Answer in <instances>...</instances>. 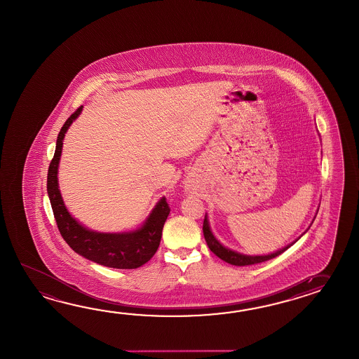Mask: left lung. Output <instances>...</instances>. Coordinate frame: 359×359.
<instances>
[{
    "label": "left lung",
    "mask_w": 359,
    "mask_h": 359,
    "mask_svg": "<svg viewBox=\"0 0 359 359\" xmlns=\"http://www.w3.org/2000/svg\"><path fill=\"white\" fill-rule=\"evenodd\" d=\"M202 229H203V236H205V239H206V243H208V248H210V250H211V251H212L217 257H220L222 260H224V262L231 264V265H237V266H245V265H252V264L268 262V260H271L273 257L280 255L282 252H285V251H286L287 248L294 245V243H292V245H290V246H287V248H282V250H279V251L274 252V254H271V255H242V254H238V252L231 251L229 248H224L222 243H219V241L212 236V233L210 231V225H208V217H206V215H205L203 228H202Z\"/></svg>",
    "instance_id": "obj_1"
}]
</instances>
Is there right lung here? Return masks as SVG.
Listing matches in <instances>:
<instances>
[{
  "instance_id": "add662e5",
  "label": "right lung",
  "mask_w": 359,
  "mask_h": 359,
  "mask_svg": "<svg viewBox=\"0 0 359 359\" xmlns=\"http://www.w3.org/2000/svg\"><path fill=\"white\" fill-rule=\"evenodd\" d=\"M82 105L65 121L56 140L55 153L50 162L48 172V194L55 217L57 229L64 241L74 252L94 263L116 269H136L149 262L160 246L163 224L170 214L168 201L163 197L151 211L147 223L131 233L111 234L96 233L77 223L64 206L57 189V165L62 154L64 134L73 121L79 117Z\"/></svg>"
}]
</instances>
